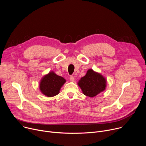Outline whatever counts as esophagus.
I'll return each mask as SVG.
<instances>
[{
  "instance_id": "1",
  "label": "esophagus",
  "mask_w": 146,
  "mask_h": 146,
  "mask_svg": "<svg viewBox=\"0 0 146 146\" xmlns=\"http://www.w3.org/2000/svg\"><path fill=\"white\" fill-rule=\"evenodd\" d=\"M70 80L71 81H74V77L73 76H71L70 77Z\"/></svg>"
}]
</instances>
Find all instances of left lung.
<instances>
[{
    "label": "left lung",
    "mask_w": 146,
    "mask_h": 146,
    "mask_svg": "<svg viewBox=\"0 0 146 146\" xmlns=\"http://www.w3.org/2000/svg\"><path fill=\"white\" fill-rule=\"evenodd\" d=\"M106 82V78L102 74L90 69L77 84L84 95L93 98L105 90Z\"/></svg>",
    "instance_id": "obj_1"
}]
</instances>
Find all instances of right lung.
<instances>
[{
	"label": "right lung",
	"instance_id": "right-lung-1",
	"mask_svg": "<svg viewBox=\"0 0 146 146\" xmlns=\"http://www.w3.org/2000/svg\"><path fill=\"white\" fill-rule=\"evenodd\" d=\"M66 82V80L58 76L54 72H50L41 78L39 88L40 91L48 97H52L59 93L61 87Z\"/></svg>",
	"mask_w": 146,
	"mask_h": 146
}]
</instances>
